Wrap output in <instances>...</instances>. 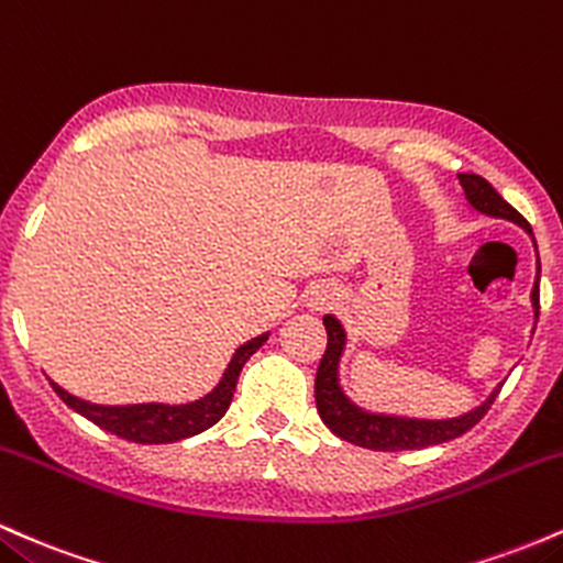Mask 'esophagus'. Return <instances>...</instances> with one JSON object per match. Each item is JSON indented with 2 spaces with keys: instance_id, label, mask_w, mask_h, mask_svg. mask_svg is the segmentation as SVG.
Instances as JSON below:
<instances>
[{
  "instance_id": "obj_1",
  "label": "esophagus",
  "mask_w": 563,
  "mask_h": 563,
  "mask_svg": "<svg viewBox=\"0 0 563 563\" xmlns=\"http://www.w3.org/2000/svg\"><path fill=\"white\" fill-rule=\"evenodd\" d=\"M334 300H338L334 287H330V284H316L311 289V300H308V306H311L313 311H327V308L334 306Z\"/></svg>"
}]
</instances>
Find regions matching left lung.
Here are the masks:
<instances>
[{
    "label": "left lung",
    "instance_id": "1",
    "mask_svg": "<svg viewBox=\"0 0 563 563\" xmlns=\"http://www.w3.org/2000/svg\"><path fill=\"white\" fill-rule=\"evenodd\" d=\"M460 186H463L465 199L476 212L489 214V218L510 220L519 229L532 236V225L521 218L514 207L505 201L500 194L486 183L482 175L460 173ZM534 242V236H532ZM537 250V242H534ZM532 308L534 321L540 316V257H537V279L532 287ZM327 327V351L321 356L319 369H316V409L324 426L343 441L364 446V450L375 452H401V450H422V446L444 444V441L457 439L465 431H471L478 420L484 418L486 409L500 394L503 383L489 394V399L478 404L471 412L460 415V418L444 420H426V418H401V415H383V412H366V409L353 404L345 390L340 388V356L345 351V330L332 313L324 316Z\"/></svg>",
    "mask_w": 563,
    "mask_h": 563
}]
</instances>
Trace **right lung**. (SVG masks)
<instances>
[{
	"label": "right lung",
	"mask_w": 563,
	"mask_h": 563,
	"mask_svg": "<svg viewBox=\"0 0 563 563\" xmlns=\"http://www.w3.org/2000/svg\"><path fill=\"white\" fill-rule=\"evenodd\" d=\"M265 340H268V332L239 345L220 383L207 396L188 404H124V407H106V404H92L79 399V396H71L53 380H49V385H53L55 394L74 412H79L81 418L95 422L103 431L117 433L119 439L135 441V444H173V441L207 431V428H212L214 422L223 418L225 409L231 407L239 372H242L247 358L261 349Z\"/></svg>",
	"instance_id": "1"
}]
</instances>
